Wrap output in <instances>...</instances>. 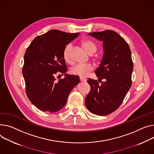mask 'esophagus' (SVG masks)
Instances as JSON below:
<instances>
[{
    "label": "esophagus",
    "instance_id": "esophagus-1",
    "mask_svg": "<svg viewBox=\"0 0 154 154\" xmlns=\"http://www.w3.org/2000/svg\"><path fill=\"white\" fill-rule=\"evenodd\" d=\"M80 80L82 81V82H87V79H86L83 78V77H80Z\"/></svg>",
    "mask_w": 154,
    "mask_h": 154
}]
</instances>
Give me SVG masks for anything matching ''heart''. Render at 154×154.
Returning <instances> with one entry per match:
<instances>
[{
    "mask_svg": "<svg viewBox=\"0 0 154 154\" xmlns=\"http://www.w3.org/2000/svg\"><path fill=\"white\" fill-rule=\"evenodd\" d=\"M82 45L87 52L92 55L94 54L97 50V45L92 42V41L85 39L82 41ZM72 45L71 43L67 44L63 50V58L66 62L68 63H72ZM94 66L91 64L82 65L77 64L72 67L70 69V73L75 75H78L81 77H87L91 72L94 70Z\"/></svg>",
    "mask_w": 154,
    "mask_h": 154,
    "instance_id": "obj_1",
    "label": "heart"
}]
</instances>
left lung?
<instances>
[{
    "label": "left lung",
    "instance_id": "1",
    "mask_svg": "<svg viewBox=\"0 0 154 154\" xmlns=\"http://www.w3.org/2000/svg\"><path fill=\"white\" fill-rule=\"evenodd\" d=\"M88 35L103 42V56L95 70L98 81L88 79L91 89L85 98V106L92 113L105 116L119 107L131 87V52L125 39L114 31L107 29Z\"/></svg>",
    "mask_w": 154,
    "mask_h": 154
}]
</instances>
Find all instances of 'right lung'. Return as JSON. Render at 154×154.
<instances>
[{
  "label": "right lung",
  "instance_id": "1",
  "mask_svg": "<svg viewBox=\"0 0 154 154\" xmlns=\"http://www.w3.org/2000/svg\"><path fill=\"white\" fill-rule=\"evenodd\" d=\"M79 35L52 29L36 37L27 48L22 70L26 94L39 110L54 112L62 109L70 92L79 83V76L66 74L63 56L65 46ZM64 73L65 77L56 81L55 76Z\"/></svg>",
  "mask_w": 154,
  "mask_h": 154
}]
</instances>
